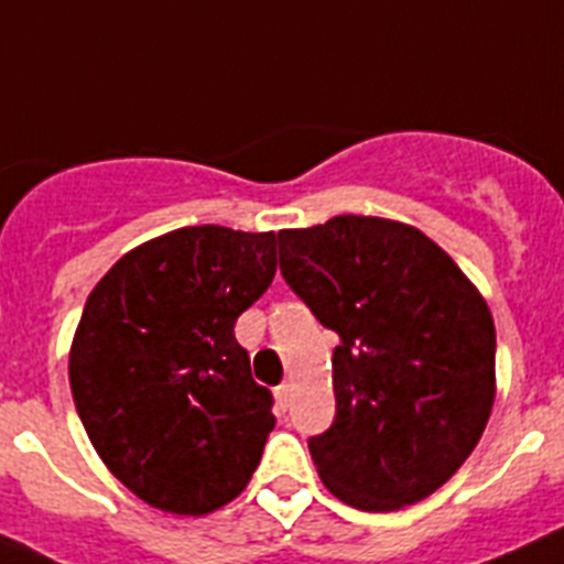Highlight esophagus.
<instances>
[{
    "instance_id": "34e87169",
    "label": "esophagus",
    "mask_w": 564,
    "mask_h": 564,
    "mask_svg": "<svg viewBox=\"0 0 564 564\" xmlns=\"http://www.w3.org/2000/svg\"><path fill=\"white\" fill-rule=\"evenodd\" d=\"M291 395H293V383L291 381L279 383V387H276V406H279V412H285L288 406H291Z\"/></svg>"
}]
</instances>
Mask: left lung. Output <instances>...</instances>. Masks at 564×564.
I'll use <instances>...</instances> for the list:
<instances>
[{"mask_svg": "<svg viewBox=\"0 0 564 564\" xmlns=\"http://www.w3.org/2000/svg\"><path fill=\"white\" fill-rule=\"evenodd\" d=\"M279 268L336 330V421L307 441L330 495L361 511L426 500L475 452L495 406V318L415 226L338 214L279 231Z\"/></svg>", "mask_w": 564, "mask_h": 564, "instance_id": "1", "label": "left lung"}]
</instances>
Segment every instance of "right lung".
<instances>
[{"instance_id":"add662e5","label":"right lung","mask_w":564,"mask_h":564,"mask_svg":"<svg viewBox=\"0 0 564 564\" xmlns=\"http://www.w3.org/2000/svg\"><path fill=\"white\" fill-rule=\"evenodd\" d=\"M273 273V231L188 226L123 253L87 296L73 401L98 457L152 508L212 514L257 471L276 417L234 322Z\"/></svg>"}]
</instances>
